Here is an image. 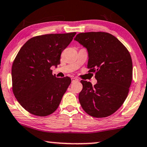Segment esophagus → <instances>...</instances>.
Listing matches in <instances>:
<instances>
[{
  "mask_svg": "<svg viewBox=\"0 0 147 147\" xmlns=\"http://www.w3.org/2000/svg\"><path fill=\"white\" fill-rule=\"evenodd\" d=\"M79 80L77 78H71V82H78Z\"/></svg>",
  "mask_w": 147,
  "mask_h": 147,
  "instance_id": "34e87169",
  "label": "esophagus"
}]
</instances>
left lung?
Masks as SVG:
<instances>
[{
	"mask_svg": "<svg viewBox=\"0 0 147 147\" xmlns=\"http://www.w3.org/2000/svg\"><path fill=\"white\" fill-rule=\"evenodd\" d=\"M74 40L87 50V67L97 81L93 86L90 82L81 80V106L91 117H108L122 106L129 93L133 71L129 52L108 32H81Z\"/></svg>",
	"mask_w": 147,
	"mask_h": 147,
	"instance_id": "obj_1",
	"label": "left lung"
}]
</instances>
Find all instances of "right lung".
<instances>
[{"label":"right lung","instance_id":"obj_1","mask_svg":"<svg viewBox=\"0 0 147 147\" xmlns=\"http://www.w3.org/2000/svg\"><path fill=\"white\" fill-rule=\"evenodd\" d=\"M76 32L48 34L30 39L16 56L11 69L13 92L26 111L39 117L51 115L59 107L71 82L52 75L61 54Z\"/></svg>","mask_w":147,"mask_h":147}]
</instances>
